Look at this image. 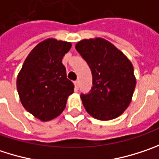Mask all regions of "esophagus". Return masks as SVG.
I'll return each instance as SVG.
<instances>
[{"mask_svg": "<svg viewBox=\"0 0 159 159\" xmlns=\"http://www.w3.org/2000/svg\"><path fill=\"white\" fill-rule=\"evenodd\" d=\"M74 85H75V89L78 90L79 89V81H74Z\"/></svg>", "mask_w": 159, "mask_h": 159, "instance_id": "esophagus-1", "label": "esophagus"}]
</instances>
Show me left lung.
<instances>
[{
    "label": "left lung",
    "mask_w": 159,
    "mask_h": 159,
    "mask_svg": "<svg viewBox=\"0 0 159 159\" xmlns=\"http://www.w3.org/2000/svg\"><path fill=\"white\" fill-rule=\"evenodd\" d=\"M75 48L89 66L93 78L90 93L80 96L87 112L99 120L119 117L129 106L137 83L131 61L102 38L80 40Z\"/></svg>",
    "instance_id": "left-lung-1"
}]
</instances>
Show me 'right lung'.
Wrapping results in <instances>:
<instances>
[{
	"label": "right lung",
	"mask_w": 159,
	"mask_h": 159,
	"mask_svg": "<svg viewBox=\"0 0 159 159\" xmlns=\"http://www.w3.org/2000/svg\"><path fill=\"white\" fill-rule=\"evenodd\" d=\"M71 43L47 39L30 52L17 76V90L24 108L41 121L60 116L74 91L62 64Z\"/></svg>",
	"instance_id": "1"
}]
</instances>
